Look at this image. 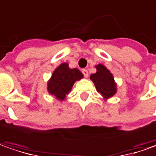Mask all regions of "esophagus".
Listing matches in <instances>:
<instances>
[{
    "label": "esophagus",
    "instance_id": "obj_1",
    "mask_svg": "<svg viewBox=\"0 0 156 156\" xmlns=\"http://www.w3.org/2000/svg\"><path fill=\"white\" fill-rule=\"evenodd\" d=\"M82 73H83V76L85 78H88V71H87V69H83L82 70Z\"/></svg>",
    "mask_w": 156,
    "mask_h": 156
}]
</instances>
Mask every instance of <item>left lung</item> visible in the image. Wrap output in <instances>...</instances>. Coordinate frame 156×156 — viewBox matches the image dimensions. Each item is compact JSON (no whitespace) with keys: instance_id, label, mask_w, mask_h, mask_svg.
I'll list each match as a JSON object with an SVG mask.
<instances>
[{"instance_id":"8db88e82","label":"left lung","mask_w":156,"mask_h":156,"mask_svg":"<svg viewBox=\"0 0 156 156\" xmlns=\"http://www.w3.org/2000/svg\"><path fill=\"white\" fill-rule=\"evenodd\" d=\"M95 67L97 73L91 74L90 78L94 83L98 92H99L105 100L112 98L116 93V83L112 73L104 65L99 64Z\"/></svg>"}]
</instances>
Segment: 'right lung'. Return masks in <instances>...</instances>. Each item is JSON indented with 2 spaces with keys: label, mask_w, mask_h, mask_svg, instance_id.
Instances as JSON below:
<instances>
[{
  "label": "right lung",
  "mask_w": 156,
  "mask_h": 156,
  "mask_svg": "<svg viewBox=\"0 0 156 156\" xmlns=\"http://www.w3.org/2000/svg\"><path fill=\"white\" fill-rule=\"evenodd\" d=\"M82 73L77 69H71L67 63H62L51 74L47 83V90L58 100L66 99L76 81L83 78Z\"/></svg>",
  "instance_id": "obj_1"
}]
</instances>
